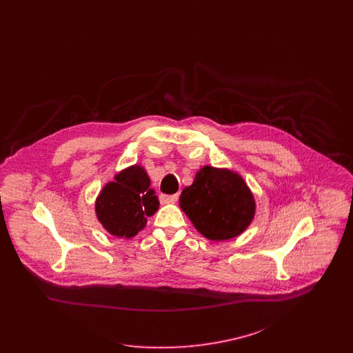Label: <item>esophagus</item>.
Here are the masks:
<instances>
[{
    "mask_svg": "<svg viewBox=\"0 0 353 353\" xmlns=\"http://www.w3.org/2000/svg\"><path fill=\"white\" fill-rule=\"evenodd\" d=\"M177 199H179V194H161L160 196V200L164 203H173V202L177 201Z\"/></svg>",
    "mask_w": 353,
    "mask_h": 353,
    "instance_id": "obj_1",
    "label": "esophagus"
}]
</instances>
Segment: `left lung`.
Masks as SVG:
<instances>
[{"label": "left lung", "mask_w": 353, "mask_h": 353, "mask_svg": "<svg viewBox=\"0 0 353 353\" xmlns=\"http://www.w3.org/2000/svg\"><path fill=\"white\" fill-rule=\"evenodd\" d=\"M180 208L205 238L226 241L242 234L255 216V200L241 174L205 165L180 196Z\"/></svg>", "instance_id": "1"}]
</instances>
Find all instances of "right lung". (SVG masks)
<instances>
[{
    "label": "right lung",
    "mask_w": 353,
    "mask_h": 353,
    "mask_svg": "<svg viewBox=\"0 0 353 353\" xmlns=\"http://www.w3.org/2000/svg\"><path fill=\"white\" fill-rule=\"evenodd\" d=\"M159 205L147 170L134 164L120 170L114 181L103 186L95 201V213L110 234L132 238L145 228L147 217L157 212Z\"/></svg>",
    "instance_id": "1"
}]
</instances>
